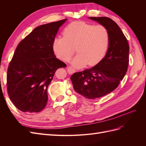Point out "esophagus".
<instances>
[{
    "instance_id": "esophagus-1",
    "label": "esophagus",
    "mask_w": 146,
    "mask_h": 146,
    "mask_svg": "<svg viewBox=\"0 0 146 146\" xmlns=\"http://www.w3.org/2000/svg\"><path fill=\"white\" fill-rule=\"evenodd\" d=\"M67 70H68V72L69 74H72L74 72H76V70L74 69L72 67H70V66H68Z\"/></svg>"
}]
</instances>
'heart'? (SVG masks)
Wrapping results in <instances>:
<instances>
[{
    "label": "heart",
    "instance_id": "b5f03b06",
    "mask_svg": "<svg viewBox=\"0 0 146 146\" xmlns=\"http://www.w3.org/2000/svg\"><path fill=\"white\" fill-rule=\"evenodd\" d=\"M63 36L55 39L53 49L60 60L69 61L76 51L77 56L72 61L76 68L86 64L94 66L105 55L110 43V33L104 25L76 21L64 29Z\"/></svg>",
    "mask_w": 146,
    "mask_h": 146
}]
</instances>
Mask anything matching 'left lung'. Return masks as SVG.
Segmentation results:
<instances>
[{
	"mask_svg": "<svg viewBox=\"0 0 146 146\" xmlns=\"http://www.w3.org/2000/svg\"><path fill=\"white\" fill-rule=\"evenodd\" d=\"M104 25L110 33L105 56L92 68L70 77L74 89L87 99H96L114 91L124 77L129 63V45L117 24L107 17H90Z\"/></svg>",
	"mask_w": 146,
	"mask_h": 146,
	"instance_id": "left-lung-1",
	"label": "left lung"
}]
</instances>
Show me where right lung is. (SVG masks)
Returning <instances> with one entry per match:
<instances>
[{
	"instance_id": "add662e5",
	"label": "right lung",
	"mask_w": 146,
	"mask_h": 146,
	"mask_svg": "<svg viewBox=\"0 0 146 146\" xmlns=\"http://www.w3.org/2000/svg\"><path fill=\"white\" fill-rule=\"evenodd\" d=\"M67 19L35 28L17 45L7 69L8 94L21 111L38 113L46 107L47 89L56 70L66 64L56 58L53 43Z\"/></svg>"
}]
</instances>
